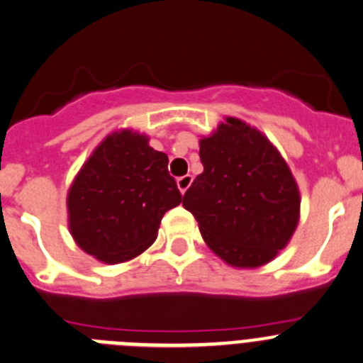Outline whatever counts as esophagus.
<instances>
[{
	"instance_id": "obj_1",
	"label": "esophagus",
	"mask_w": 363,
	"mask_h": 363,
	"mask_svg": "<svg viewBox=\"0 0 363 363\" xmlns=\"http://www.w3.org/2000/svg\"><path fill=\"white\" fill-rule=\"evenodd\" d=\"M191 182H193V175H182V177H179L177 179V186H179V189H181V193L182 195H184L186 193V189L189 188V186H191Z\"/></svg>"
}]
</instances>
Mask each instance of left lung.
Instances as JSON below:
<instances>
[{"label": "left lung", "mask_w": 363, "mask_h": 363, "mask_svg": "<svg viewBox=\"0 0 363 363\" xmlns=\"http://www.w3.org/2000/svg\"><path fill=\"white\" fill-rule=\"evenodd\" d=\"M203 172L182 206L199 221L211 250L235 267L269 262L300 218V193L289 167L266 136L227 118L200 140Z\"/></svg>", "instance_id": "obj_1"}]
</instances>
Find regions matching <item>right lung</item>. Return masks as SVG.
Returning <instances> with one entry per match:
<instances>
[{
    "instance_id": "1",
    "label": "right lung",
    "mask_w": 363,
    "mask_h": 363,
    "mask_svg": "<svg viewBox=\"0 0 363 363\" xmlns=\"http://www.w3.org/2000/svg\"><path fill=\"white\" fill-rule=\"evenodd\" d=\"M182 200L168 156L131 131L110 135L70 186V234L86 253L124 262L154 242L161 218Z\"/></svg>"
}]
</instances>
